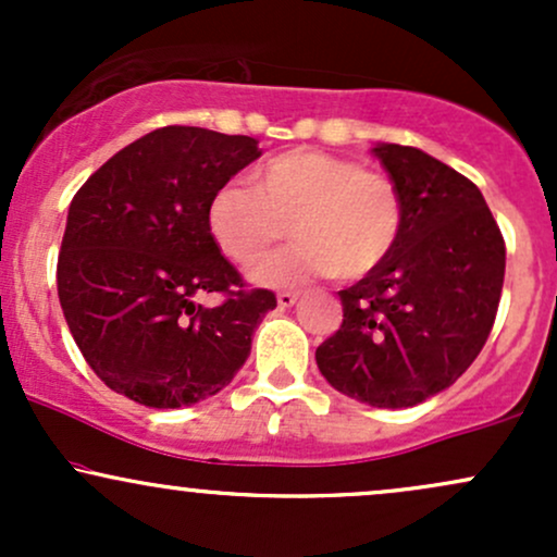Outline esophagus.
I'll use <instances>...</instances> for the list:
<instances>
[{
    "mask_svg": "<svg viewBox=\"0 0 557 557\" xmlns=\"http://www.w3.org/2000/svg\"><path fill=\"white\" fill-rule=\"evenodd\" d=\"M296 300H298V293H290V290L277 293V306H280V309H290V306L296 304Z\"/></svg>",
    "mask_w": 557,
    "mask_h": 557,
    "instance_id": "esophagus-1",
    "label": "esophagus"
}]
</instances>
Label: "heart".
Listing matches in <instances>:
<instances>
[{"mask_svg": "<svg viewBox=\"0 0 557 557\" xmlns=\"http://www.w3.org/2000/svg\"><path fill=\"white\" fill-rule=\"evenodd\" d=\"M299 240L248 270L251 283L298 287L341 272L361 277L389 257L403 225L395 183L359 162L298 149L253 170V188L225 183L207 207L209 233L220 251L248 264L286 232Z\"/></svg>", "mask_w": 557, "mask_h": 557, "instance_id": "heart-1", "label": "heart"}]
</instances>
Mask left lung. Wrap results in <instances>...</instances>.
<instances>
[{
  "label": "left lung",
  "mask_w": 557,
  "mask_h": 557,
  "mask_svg": "<svg viewBox=\"0 0 557 557\" xmlns=\"http://www.w3.org/2000/svg\"><path fill=\"white\" fill-rule=\"evenodd\" d=\"M403 201L389 257L337 293L343 324L317 348L337 393L408 408L443 393L487 343L505 277V243L482 190L421 149L376 144Z\"/></svg>",
  "instance_id": "1"
}]
</instances>
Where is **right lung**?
Listing matches in <instances>:
<instances>
[{
  "label": "right lung",
  "mask_w": 557,
  "mask_h": 557,
  "mask_svg": "<svg viewBox=\"0 0 557 557\" xmlns=\"http://www.w3.org/2000/svg\"><path fill=\"white\" fill-rule=\"evenodd\" d=\"M261 157L259 140L168 125L83 183L57 261L62 314L83 359L149 408L212 398L251 354L277 298L246 290L207 225L209 198ZM222 292L207 310L195 298Z\"/></svg>",
  "instance_id": "right-lung-1"
}]
</instances>
